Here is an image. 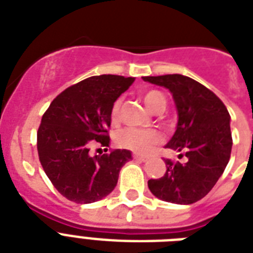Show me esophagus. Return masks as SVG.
<instances>
[{"label": "esophagus", "instance_id": "34e87169", "mask_svg": "<svg viewBox=\"0 0 253 253\" xmlns=\"http://www.w3.org/2000/svg\"><path fill=\"white\" fill-rule=\"evenodd\" d=\"M134 159H135V160H138V162H142V163L147 162L146 156H140V155H138V154L134 155Z\"/></svg>", "mask_w": 253, "mask_h": 253}]
</instances>
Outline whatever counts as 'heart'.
<instances>
[{
    "label": "heart",
    "instance_id": "b5f03b06",
    "mask_svg": "<svg viewBox=\"0 0 253 253\" xmlns=\"http://www.w3.org/2000/svg\"><path fill=\"white\" fill-rule=\"evenodd\" d=\"M142 99L146 107L150 111L163 110L166 107V97L163 95L162 91L159 90H148L142 94ZM122 99L118 98L113 103L111 107V118L117 119L119 115ZM160 135L154 130H139L134 127H127L119 131L117 135V142L121 147L127 150L134 151L135 154L147 155L154 150V147L160 143Z\"/></svg>",
    "mask_w": 253,
    "mask_h": 253
}]
</instances>
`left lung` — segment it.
I'll return each instance as SVG.
<instances>
[{
    "label": "left lung",
    "instance_id": "1",
    "mask_svg": "<svg viewBox=\"0 0 253 253\" xmlns=\"http://www.w3.org/2000/svg\"><path fill=\"white\" fill-rule=\"evenodd\" d=\"M142 79L170 91L178 119L166 147L188 158L184 164L167 159L166 174L148 181V188L166 202L194 204L214 188L230 160V114L211 90L190 77L164 75Z\"/></svg>",
    "mask_w": 253,
    "mask_h": 253
}]
</instances>
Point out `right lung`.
Segmentation results:
<instances>
[{
    "mask_svg": "<svg viewBox=\"0 0 253 253\" xmlns=\"http://www.w3.org/2000/svg\"><path fill=\"white\" fill-rule=\"evenodd\" d=\"M134 77L101 75L67 87L53 99L38 130V154L45 174L61 196L91 204L109 196L131 151L89 155L91 144L109 147L111 107Z\"/></svg>",
    "mask_w": 253,
    "mask_h": 253,
    "instance_id": "add662e5",
    "label": "right lung"
}]
</instances>
